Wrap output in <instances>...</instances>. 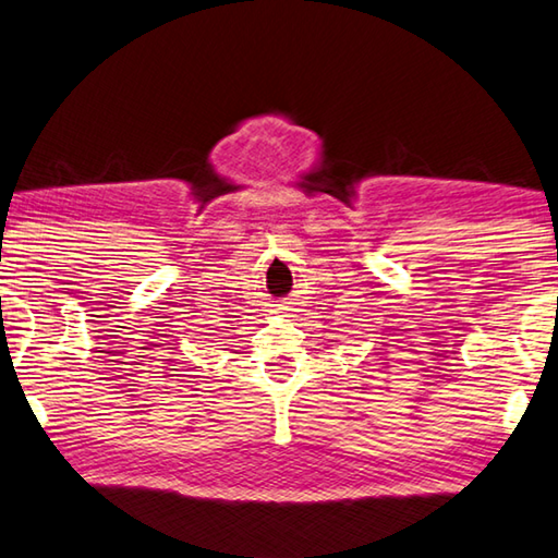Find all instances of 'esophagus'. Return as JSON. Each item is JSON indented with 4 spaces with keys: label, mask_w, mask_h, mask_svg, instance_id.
I'll return each instance as SVG.
<instances>
[{
    "label": "esophagus",
    "mask_w": 558,
    "mask_h": 558,
    "mask_svg": "<svg viewBox=\"0 0 558 558\" xmlns=\"http://www.w3.org/2000/svg\"><path fill=\"white\" fill-rule=\"evenodd\" d=\"M276 312H280L282 317H292L295 307H292V302H282V305H276Z\"/></svg>",
    "instance_id": "obj_1"
}]
</instances>
